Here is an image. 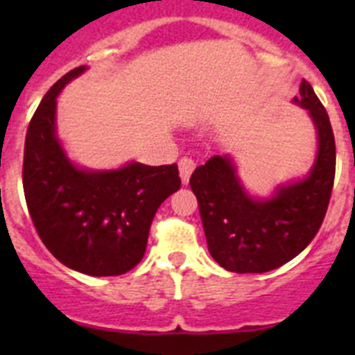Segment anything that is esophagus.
Wrapping results in <instances>:
<instances>
[{"instance_id": "34e87169", "label": "esophagus", "mask_w": 355, "mask_h": 355, "mask_svg": "<svg viewBox=\"0 0 355 355\" xmlns=\"http://www.w3.org/2000/svg\"><path fill=\"white\" fill-rule=\"evenodd\" d=\"M193 168H196V162H193L192 158H188V156H184V158L180 159L181 183L188 184V181H190V175H192V172H193Z\"/></svg>"}]
</instances>
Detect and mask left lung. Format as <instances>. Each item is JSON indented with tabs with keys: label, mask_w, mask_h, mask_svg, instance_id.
I'll return each instance as SVG.
<instances>
[{
	"label": "left lung",
	"mask_w": 355,
	"mask_h": 355,
	"mask_svg": "<svg viewBox=\"0 0 355 355\" xmlns=\"http://www.w3.org/2000/svg\"><path fill=\"white\" fill-rule=\"evenodd\" d=\"M293 105L306 110L316 133L315 162L304 178L277 184L270 196H252L231 155L213 156L190 178L209 254L229 272L263 274L283 266L311 243L324 222L336 171L331 121L306 80Z\"/></svg>",
	"instance_id": "1"
}]
</instances>
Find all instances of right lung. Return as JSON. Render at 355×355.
<instances>
[{"label":"right lung","mask_w":355,"mask_h":355,"mask_svg":"<svg viewBox=\"0 0 355 355\" xmlns=\"http://www.w3.org/2000/svg\"><path fill=\"white\" fill-rule=\"evenodd\" d=\"M72 69L53 85L31 119L24 142L23 187L44 245L81 274L105 277L131 270L144 258L163 200L181 187L178 165L128 162L87 168L69 158L56 133V97L87 71Z\"/></svg>","instance_id":"right-lung-1"}]
</instances>
